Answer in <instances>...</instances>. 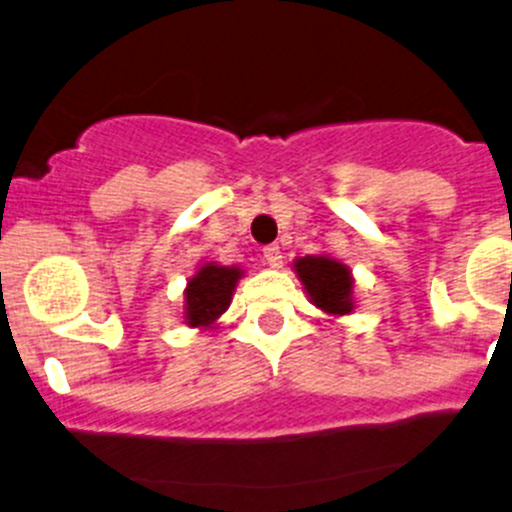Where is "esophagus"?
<instances>
[{
  "instance_id": "obj_1",
  "label": "esophagus",
  "mask_w": 512,
  "mask_h": 512,
  "mask_svg": "<svg viewBox=\"0 0 512 512\" xmlns=\"http://www.w3.org/2000/svg\"><path fill=\"white\" fill-rule=\"evenodd\" d=\"M262 255H265V262L270 267L282 265V250H279V245H267L265 250H262Z\"/></svg>"
}]
</instances>
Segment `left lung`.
Listing matches in <instances>:
<instances>
[{"instance_id": "8db88e82", "label": "left lung", "mask_w": 512, "mask_h": 512, "mask_svg": "<svg viewBox=\"0 0 512 512\" xmlns=\"http://www.w3.org/2000/svg\"><path fill=\"white\" fill-rule=\"evenodd\" d=\"M299 279L319 309L328 314H348L353 309L351 287L353 279L346 265L331 257H301L297 260Z\"/></svg>"}]
</instances>
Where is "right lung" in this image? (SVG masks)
<instances>
[{
	"label": "right lung",
	"instance_id": "right-lung-1",
	"mask_svg": "<svg viewBox=\"0 0 512 512\" xmlns=\"http://www.w3.org/2000/svg\"><path fill=\"white\" fill-rule=\"evenodd\" d=\"M240 279L238 267L206 265L188 282L186 321L188 326H208L230 306V297Z\"/></svg>",
	"mask_w": 512,
	"mask_h": 512
}]
</instances>
